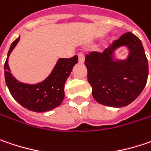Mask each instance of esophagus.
I'll list each match as a JSON object with an SVG mask.
<instances>
[{
    "label": "esophagus",
    "instance_id": "1",
    "mask_svg": "<svg viewBox=\"0 0 151 151\" xmlns=\"http://www.w3.org/2000/svg\"><path fill=\"white\" fill-rule=\"evenodd\" d=\"M78 60H79V63H83L84 61H85V56L82 53H79L78 54Z\"/></svg>",
    "mask_w": 151,
    "mask_h": 151
}]
</instances>
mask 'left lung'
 I'll list each match as a JSON object with an SVG mask.
<instances>
[{
  "mask_svg": "<svg viewBox=\"0 0 151 151\" xmlns=\"http://www.w3.org/2000/svg\"><path fill=\"white\" fill-rule=\"evenodd\" d=\"M125 47L124 60L116 58V50ZM88 81L94 100L101 105L123 107L134 101L145 88L149 75L148 60L142 42L132 32L123 34L104 50L86 56Z\"/></svg>",
  "mask_w": 151,
  "mask_h": 151,
  "instance_id": "8db88e82",
  "label": "left lung"
}]
</instances>
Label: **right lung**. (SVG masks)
I'll list each match as a JSON object with an SVG mask.
<instances>
[{"label":"right lung","instance_id":"obj_1","mask_svg":"<svg viewBox=\"0 0 151 151\" xmlns=\"http://www.w3.org/2000/svg\"><path fill=\"white\" fill-rule=\"evenodd\" d=\"M20 38L11 45L4 64L6 84L10 93L23 107L36 113H45L60 106L64 99V84L70 76L73 67L77 63L78 57L59 58L52 71L41 82L28 84L18 81L11 73L8 58L15 48Z\"/></svg>","mask_w":151,"mask_h":151}]
</instances>
